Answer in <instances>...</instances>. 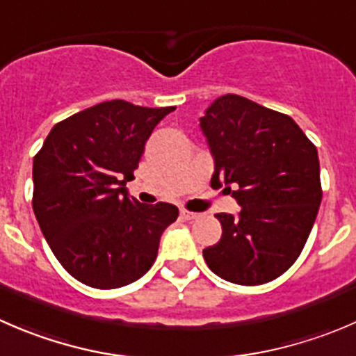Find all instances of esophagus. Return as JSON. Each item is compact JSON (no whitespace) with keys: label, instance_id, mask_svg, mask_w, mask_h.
<instances>
[{"label":"esophagus","instance_id":"obj_1","mask_svg":"<svg viewBox=\"0 0 356 356\" xmlns=\"http://www.w3.org/2000/svg\"><path fill=\"white\" fill-rule=\"evenodd\" d=\"M181 217H182V219H184V220H195V219H198L200 213L189 212V210H181Z\"/></svg>","mask_w":356,"mask_h":356}]
</instances>
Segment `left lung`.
<instances>
[{"mask_svg":"<svg viewBox=\"0 0 356 356\" xmlns=\"http://www.w3.org/2000/svg\"><path fill=\"white\" fill-rule=\"evenodd\" d=\"M200 127L216 161L210 184L241 207L216 213L222 234L203 250L207 266L231 284H268L294 264L315 224L318 151L291 116L234 94L216 99Z\"/></svg>","mask_w":356,"mask_h":356,"instance_id":"8db88e82","label":"left lung"}]
</instances>
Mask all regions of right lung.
Returning a JSON list of instances; mask_svg holds the SVG:
<instances>
[{
  "instance_id": "1",
  "label": "right lung",
  "mask_w": 356,
  "mask_h": 356,
  "mask_svg": "<svg viewBox=\"0 0 356 356\" xmlns=\"http://www.w3.org/2000/svg\"><path fill=\"white\" fill-rule=\"evenodd\" d=\"M174 109L101 102L58 122L34 156V216L57 261L81 284L118 289L153 266L179 209L144 205L125 186L154 127Z\"/></svg>"
}]
</instances>
